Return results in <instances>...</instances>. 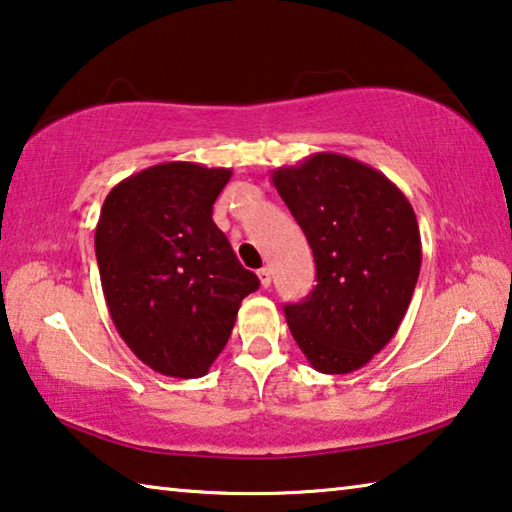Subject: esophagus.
Returning a JSON list of instances; mask_svg holds the SVG:
<instances>
[{
  "label": "esophagus",
  "mask_w": 512,
  "mask_h": 512,
  "mask_svg": "<svg viewBox=\"0 0 512 512\" xmlns=\"http://www.w3.org/2000/svg\"><path fill=\"white\" fill-rule=\"evenodd\" d=\"M259 277V284H262V289L271 287V268H262V271H257Z\"/></svg>",
  "instance_id": "1"
}]
</instances>
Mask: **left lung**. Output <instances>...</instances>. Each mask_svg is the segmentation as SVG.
Masks as SVG:
<instances>
[{
    "label": "left lung",
    "instance_id": "1",
    "mask_svg": "<svg viewBox=\"0 0 512 512\" xmlns=\"http://www.w3.org/2000/svg\"><path fill=\"white\" fill-rule=\"evenodd\" d=\"M271 180L316 259V287L284 307L311 368L348 375L393 339L411 305L422 244L415 212L384 173L341 153H314Z\"/></svg>",
    "mask_w": 512,
    "mask_h": 512
}]
</instances>
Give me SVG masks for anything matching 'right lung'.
Wrapping results in <instances>:
<instances>
[{
  "mask_svg": "<svg viewBox=\"0 0 512 512\" xmlns=\"http://www.w3.org/2000/svg\"><path fill=\"white\" fill-rule=\"evenodd\" d=\"M230 169L162 162L110 189L94 230L103 296L128 348L160 375L196 379L259 287L212 221Z\"/></svg>",
  "mask_w": 512,
  "mask_h": 512,
  "instance_id": "1",
  "label": "right lung"
}]
</instances>
